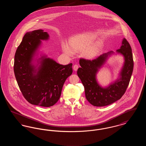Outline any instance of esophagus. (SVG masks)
Instances as JSON below:
<instances>
[{
  "label": "esophagus",
  "instance_id": "obj_1",
  "mask_svg": "<svg viewBox=\"0 0 146 146\" xmlns=\"http://www.w3.org/2000/svg\"><path fill=\"white\" fill-rule=\"evenodd\" d=\"M78 67H79L78 65L74 64V65L73 66V70H75V71H76V70H78Z\"/></svg>",
  "mask_w": 146,
  "mask_h": 146
}]
</instances>
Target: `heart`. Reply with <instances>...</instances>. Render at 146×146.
I'll list each match as a JSON object with an SVG mask.
<instances>
[{
	"mask_svg": "<svg viewBox=\"0 0 146 146\" xmlns=\"http://www.w3.org/2000/svg\"><path fill=\"white\" fill-rule=\"evenodd\" d=\"M96 38L94 33H85L73 37L70 42V45L65 44L63 46L64 52L68 55H73L74 52L82 50L83 55L88 58H92L97 55L101 49V44L96 42L90 45Z\"/></svg>",
	"mask_w": 146,
	"mask_h": 146,
	"instance_id": "b5f03b06",
	"label": "heart"
}]
</instances>
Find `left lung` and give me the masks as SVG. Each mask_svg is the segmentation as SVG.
<instances>
[{"instance_id": "1", "label": "left lung", "mask_w": 146, "mask_h": 146, "mask_svg": "<svg viewBox=\"0 0 146 146\" xmlns=\"http://www.w3.org/2000/svg\"><path fill=\"white\" fill-rule=\"evenodd\" d=\"M116 52L123 56L124 63L119 78L106 88L98 83L96 74L108 56L114 54L113 51L104 54L92 60L84 58L79 60L81 67L77 70V74L84 86L86 100L94 106L103 107L115 102L123 96L129 85L133 68V61L131 48L126 39H123L121 47Z\"/></svg>"}]
</instances>
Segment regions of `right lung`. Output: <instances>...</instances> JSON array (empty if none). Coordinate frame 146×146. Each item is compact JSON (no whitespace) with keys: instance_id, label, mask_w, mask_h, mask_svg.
I'll return each mask as SVG.
<instances>
[{"instance_id":"obj_1","label":"right lung","mask_w":146,"mask_h":146,"mask_svg":"<svg viewBox=\"0 0 146 146\" xmlns=\"http://www.w3.org/2000/svg\"><path fill=\"white\" fill-rule=\"evenodd\" d=\"M49 35L42 29L27 32L16 50L14 70L23 96L31 104L49 107L58 101L63 85L73 72L72 63L62 65L41 55L35 64V56Z\"/></svg>"}]
</instances>
